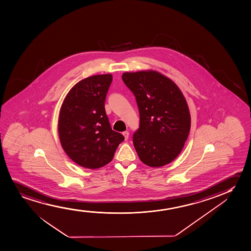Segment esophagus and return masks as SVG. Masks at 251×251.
<instances>
[{"instance_id":"esophagus-1","label":"esophagus","mask_w":251,"mask_h":251,"mask_svg":"<svg viewBox=\"0 0 251 251\" xmlns=\"http://www.w3.org/2000/svg\"><path fill=\"white\" fill-rule=\"evenodd\" d=\"M123 134H124V139L127 140V139H128V136H129V133H128L127 131H124V133H123Z\"/></svg>"}]
</instances>
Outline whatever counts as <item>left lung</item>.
I'll use <instances>...</instances> for the list:
<instances>
[{
    "label": "left lung",
    "mask_w": 251,
    "mask_h": 251,
    "mask_svg": "<svg viewBox=\"0 0 251 251\" xmlns=\"http://www.w3.org/2000/svg\"><path fill=\"white\" fill-rule=\"evenodd\" d=\"M123 81L136 99L140 127L133 135L140 159L162 167L179 155L188 137L191 116L178 86L154 71L126 72Z\"/></svg>",
    "instance_id": "obj_1"
}]
</instances>
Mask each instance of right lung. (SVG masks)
I'll return each mask as SVG.
<instances>
[{"label": "right lung", "instance_id": "right-lung-1", "mask_svg": "<svg viewBox=\"0 0 251 251\" xmlns=\"http://www.w3.org/2000/svg\"><path fill=\"white\" fill-rule=\"evenodd\" d=\"M111 74L89 76L77 82L63 102L59 117V140L63 149L75 163L99 169L110 163L124 140L111 129L104 101Z\"/></svg>", "mask_w": 251, "mask_h": 251}]
</instances>
